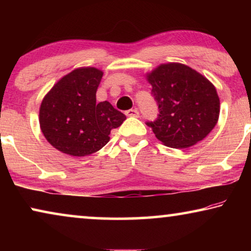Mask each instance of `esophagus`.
Listing matches in <instances>:
<instances>
[{
    "mask_svg": "<svg viewBox=\"0 0 251 251\" xmlns=\"http://www.w3.org/2000/svg\"><path fill=\"white\" fill-rule=\"evenodd\" d=\"M126 116H130V118H138L139 112H138V109H137V108L129 109V111L126 112Z\"/></svg>",
    "mask_w": 251,
    "mask_h": 251,
    "instance_id": "34e87169",
    "label": "esophagus"
}]
</instances>
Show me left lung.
<instances>
[{
	"label": "left lung",
	"mask_w": 251,
	"mask_h": 251,
	"mask_svg": "<svg viewBox=\"0 0 251 251\" xmlns=\"http://www.w3.org/2000/svg\"><path fill=\"white\" fill-rule=\"evenodd\" d=\"M145 77L160 111L157 120L147 126L163 145L187 149L204 139L217 125V90L199 72L184 64L167 63Z\"/></svg>",
	"instance_id": "8db88e82"
}]
</instances>
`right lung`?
I'll use <instances>...</instances> for the list:
<instances>
[{
	"label": "right lung",
	"instance_id": "add662e5",
	"mask_svg": "<svg viewBox=\"0 0 251 251\" xmlns=\"http://www.w3.org/2000/svg\"><path fill=\"white\" fill-rule=\"evenodd\" d=\"M104 72L78 67L60 78L40 106V128L54 149L72 156H87L102 149L109 133L126 119L109 101L96 102Z\"/></svg>",
	"mask_w": 251,
	"mask_h": 251
}]
</instances>
